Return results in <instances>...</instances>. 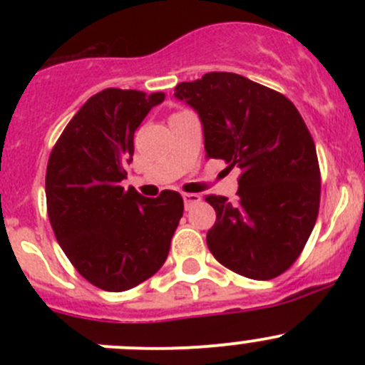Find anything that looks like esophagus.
Here are the masks:
<instances>
[{"label":"esophagus","instance_id":"obj_1","mask_svg":"<svg viewBox=\"0 0 365 365\" xmlns=\"http://www.w3.org/2000/svg\"><path fill=\"white\" fill-rule=\"evenodd\" d=\"M182 197H183V203H185V208H189V206H192L194 203H200V201H201V196H200V194L183 192V194H182Z\"/></svg>","mask_w":365,"mask_h":365}]
</instances>
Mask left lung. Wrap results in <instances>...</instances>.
<instances>
[{
  "label": "left lung",
  "mask_w": 365,
  "mask_h": 365,
  "mask_svg": "<svg viewBox=\"0 0 365 365\" xmlns=\"http://www.w3.org/2000/svg\"><path fill=\"white\" fill-rule=\"evenodd\" d=\"M201 118L206 159L240 169L238 200L210 194L206 244L220 264L256 281L284 274L318 219L322 175L312 135L288 97L231 72L176 84Z\"/></svg>",
  "instance_id": "obj_1"
}]
</instances>
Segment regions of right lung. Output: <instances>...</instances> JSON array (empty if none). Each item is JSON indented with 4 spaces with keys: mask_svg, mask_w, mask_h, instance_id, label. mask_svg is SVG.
<instances>
[{
    "mask_svg": "<svg viewBox=\"0 0 365 365\" xmlns=\"http://www.w3.org/2000/svg\"><path fill=\"white\" fill-rule=\"evenodd\" d=\"M164 93L108 88L68 121L47 162V213L58 244L97 288L125 292L164 264L183 215L175 190L123 189L134 132Z\"/></svg>",
    "mask_w": 365,
    "mask_h": 365,
    "instance_id": "right-lung-1",
    "label": "right lung"
}]
</instances>
